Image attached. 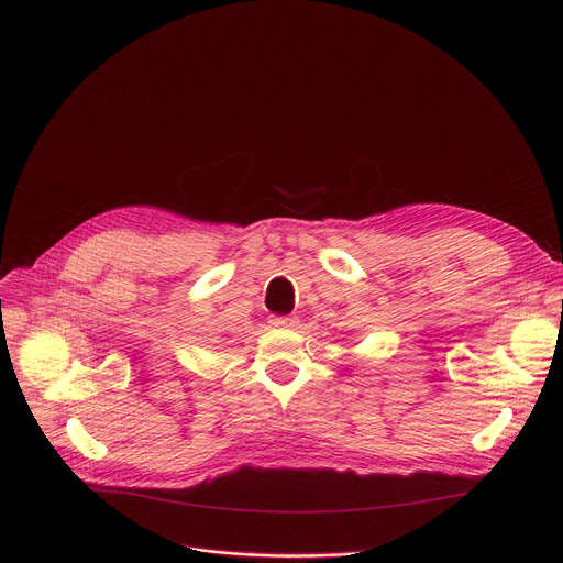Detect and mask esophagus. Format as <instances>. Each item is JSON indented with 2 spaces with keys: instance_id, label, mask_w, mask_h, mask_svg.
<instances>
[{
  "instance_id": "1",
  "label": "esophagus",
  "mask_w": 563,
  "mask_h": 563,
  "mask_svg": "<svg viewBox=\"0 0 563 563\" xmlns=\"http://www.w3.org/2000/svg\"><path fill=\"white\" fill-rule=\"evenodd\" d=\"M269 323H272V327H276V329H291V327H297V317H278V314H274L269 319Z\"/></svg>"
}]
</instances>
